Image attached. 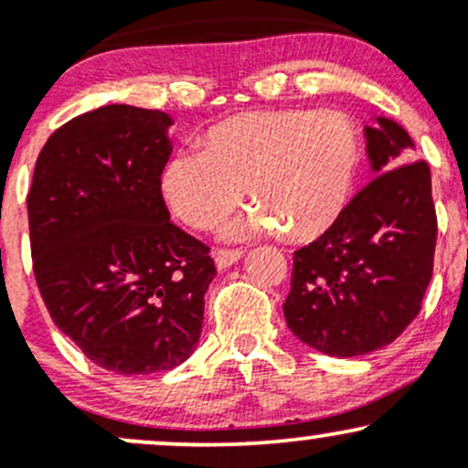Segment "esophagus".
I'll use <instances>...</instances> for the list:
<instances>
[{"instance_id": "34e87169", "label": "esophagus", "mask_w": 468, "mask_h": 468, "mask_svg": "<svg viewBox=\"0 0 468 468\" xmlns=\"http://www.w3.org/2000/svg\"><path fill=\"white\" fill-rule=\"evenodd\" d=\"M244 257V252L238 250V249H218L216 252H213V260H216V266L219 268V271H227L229 266L238 264V261Z\"/></svg>"}]
</instances>
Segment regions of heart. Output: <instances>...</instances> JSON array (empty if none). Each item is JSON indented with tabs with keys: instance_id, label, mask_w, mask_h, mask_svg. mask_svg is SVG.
I'll use <instances>...</instances> for the list:
<instances>
[{
	"instance_id": "1",
	"label": "heart",
	"mask_w": 468,
	"mask_h": 468,
	"mask_svg": "<svg viewBox=\"0 0 468 468\" xmlns=\"http://www.w3.org/2000/svg\"><path fill=\"white\" fill-rule=\"evenodd\" d=\"M358 166L356 132L336 112H246L218 122L202 154H176L160 174V196L191 229H211L244 196L255 204L229 224L230 239L283 235L313 241L346 211Z\"/></svg>"
}]
</instances>
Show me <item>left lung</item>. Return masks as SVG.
<instances>
[{"instance_id": "obj_1", "label": "left lung", "mask_w": 468, "mask_h": 468, "mask_svg": "<svg viewBox=\"0 0 468 468\" xmlns=\"http://www.w3.org/2000/svg\"><path fill=\"white\" fill-rule=\"evenodd\" d=\"M365 127L376 178L338 222L294 252L283 316L292 335L327 356L389 346L420 313L431 282L438 219L431 171L413 158L399 122Z\"/></svg>"}]
</instances>
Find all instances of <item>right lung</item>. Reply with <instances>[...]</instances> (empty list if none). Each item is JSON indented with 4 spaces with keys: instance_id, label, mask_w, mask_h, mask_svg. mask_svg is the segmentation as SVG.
Here are the masks:
<instances>
[{
    "instance_id": "obj_1",
    "label": "right lung",
    "mask_w": 468,
    "mask_h": 468,
    "mask_svg": "<svg viewBox=\"0 0 468 468\" xmlns=\"http://www.w3.org/2000/svg\"><path fill=\"white\" fill-rule=\"evenodd\" d=\"M160 110L105 105L48 138L28 193L32 271L52 321L99 367L154 374L191 356L216 277L160 196Z\"/></svg>"
}]
</instances>
